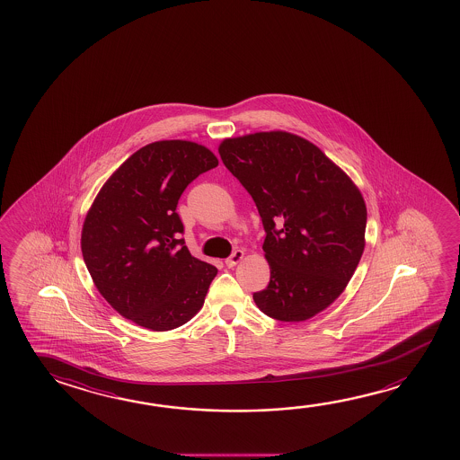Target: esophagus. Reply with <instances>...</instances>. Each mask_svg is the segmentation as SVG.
<instances>
[{
	"label": "esophagus",
	"instance_id": "obj_1",
	"mask_svg": "<svg viewBox=\"0 0 460 460\" xmlns=\"http://www.w3.org/2000/svg\"><path fill=\"white\" fill-rule=\"evenodd\" d=\"M242 258H243V252H242V250H235L233 255L229 256L225 263H226L227 268H234L235 264L241 261Z\"/></svg>",
	"mask_w": 460,
	"mask_h": 460
}]
</instances>
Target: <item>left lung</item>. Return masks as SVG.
Masks as SVG:
<instances>
[{"label": "left lung", "mask_w": 460, "mask_h": 460, "mask_svg": "<svg viewBox=\"0 0 460 460\" xmlns=\"http://www.w3.org/2000/svg\"><path fill=\"white\" fill-rule=\"evenodd\" d=\"M227 170L263 221L270 284L253 294L266 316L302 323L339 298L366 245L361 190L317 146L287 131L227 137Z\"/></svg>", "instance_id": "left-lung-1"}]
</instances>
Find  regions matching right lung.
Masks as SVG:
<instances>
[{"instance_id": "add662e5", "label": "right lung", "mask_w": 460, "mask_h": 460, "mask_svg": "<svg viewBox=\"0 0 460 460\" xmlns=\"http://www.w3.org/2000/svg\"><path fill=\"white\" fill-rule=\"evenodd\" d=\"M218 165L200 144H147L101 188L84 218L82 253L99 294L151 331L186 324L204 306L218 270L190 255L176 205L199 174Z\"/></svg>"}]
</instances>
